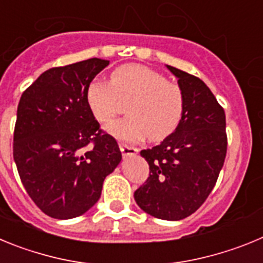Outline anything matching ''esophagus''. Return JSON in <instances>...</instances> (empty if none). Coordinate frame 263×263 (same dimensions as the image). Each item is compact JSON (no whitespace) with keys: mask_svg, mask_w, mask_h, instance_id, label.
Returning a JSON list of instances; mask_svg holds the SVG:
<instances>
[{"mask_svg":"<svg viewBox=\"0 0 263 263\" xmlns=\"http://www.w3.org/2000/svg\"><path fill=\"white\" fill-rule=\"evenodd\" d=\"M120 148L124 155H134L138 153V150H137L136 147H133V146H129V145H126V143H122V142L120 143Z\"/></svg>","mask_w":263,"mask_h":263,"instance_id":"34e87169","label":"esophagus"}]
</instances>
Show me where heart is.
I'll return each mask as SVG.
<instances>
[{"mask_svg":"<svg viewBox=\"0 0 263 263\" xmlns=\"http://www.w3.org/2000/svg\"><path fill=\"white\" fill-rule=\"evenodd\" d=\"M129 116L115 121L108 132L118 139L162 141L174 133L184 113V93L162 73L141 64H125L111 72L109 83L92 80L85 89L90 115L108 124L129 101Z\"/></svg>","mask_w":263,"mask_h":263,"instance_id":"1","label":"heart"}]
</instances>
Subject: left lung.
I'll list each match as a JSON object with an SVG mask.
<instances>
[{
  "instance_id": "1",
  "label": "left lung",
  "mask_w": 263,
  "mask_h": 263,
  "mask_svg": "<svg viewBox=\"0 0 263 263\" xmlns=\"http://www.w3.org/2000/svg\"><path fill=\"white\" fill-rule=\"evenodd\" d=\"M167 68L184 93V113L171 136L141 152L150 173L134 199L148 215L176 221L199 210L212 192L228 138L225 111L205 83L175 67Z\"/></svg>"
}]
</instances>
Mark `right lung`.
Wrapping results in <instances>:
<instances>
[{
    "label": "right lung",
    "instance_id": "right-lung-1",
    "mask_svg": "<svg viewBox=\"0 0 263 263\" xmlns=\"http://www.w3.org/2000/svg\"><path fill=\"white\" fill-rule=\"evenodd\" d=\"M109 60L92 58L43 72L22 93L13 157L23 187L42 212L67 220L90 210L121 162L117 141L100 129L85 89Z\"/></svg>",
    "mask_w": 263,
    "mask_h": 263
}]
</instances>
